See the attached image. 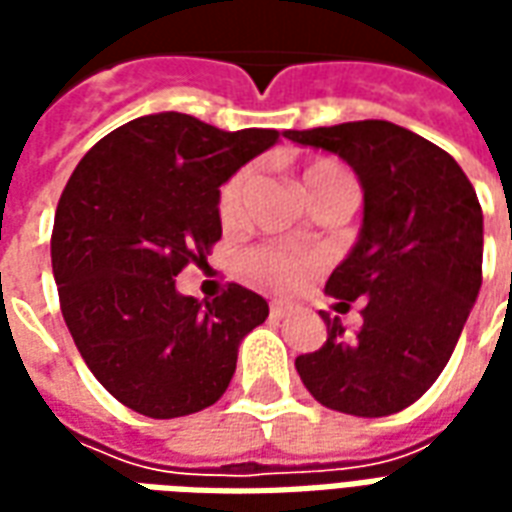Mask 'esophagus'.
<instances>
[{
    "label": "esophagus",
    "mask_w": 512,
    "mask_h": 512,
    "mask_svg": "<svg viewBox=\"0 0 512 512\" xmlns=\"http://www.w3.org/2000/svg\"><path fill=\"white\" fill-rule=\"evenodd\" d=\"M268 312H271V318H285L290 312V307L285 301H271V304H268Z\"/></svg>",
    "instance_id": "34e87169"
}]
</instances>
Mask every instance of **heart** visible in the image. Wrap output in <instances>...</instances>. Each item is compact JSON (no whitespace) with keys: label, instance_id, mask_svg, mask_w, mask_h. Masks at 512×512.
I'll use <instances>...</instances> for the list:
<instances>
[{"label":"heart","instance_id":"b5f03b06","mask_svg":"<svg viewBox=\"0 0 512 512\" xmlns=\"http://www.w3.org/2000/svg\"><path fill=\"white\" fill-rule=\"evenodd\" d=\"M343 172H348V169L340 161H334V158H312L310 164L301 169V183H304V191L310 194L315 186H321L323 180L343 175ZM249 180H252V169L244 167L233 172L222 183L219 200H216L222 222H233L235 216L241 213V200H244ZM312 266H315V257L301 255V252H293V249H285V246H252L244 255V260H241V268H244L246 277L257 282V285H263V288L274 290L299 285Z\"/></svg>","mask_w":512,"mask_h":512}]
</instances>
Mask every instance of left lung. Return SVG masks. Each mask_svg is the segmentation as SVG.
Here are the masks:
<instances>
[{
    "label": "left lung",
    "mask_w": 512,
    "mask_h": 512,
    "mask_svg": "<svg viewBox=\"0 0 512 512\" xmlns=\"http://www.w3.org/2000/svg\"><path fill=\"white\" fill-rule=\"evenodd\" d=\"M345 158L365 189V224L326 293L365 301L359 332L323 312L326 343L296 359L321 406L389 417L428 392L450 362L483 285V208L458 161L408 128L356 120L288 131Z\"/></svg>",
    "instance_id": "1"
}]
</instances>
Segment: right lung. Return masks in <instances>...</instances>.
I'll return each instance as SVG.
<instances>
[{"instance_id":"obj_1","label":"right lung","mask_w":512,"mask_h":512,"mask_svg":"<svg viewBox=\"0 0 512 512\" xmlns=\"http://www.w3.org/2000/svg\"><path fill=\"white\" fill-rule=\"evenodd\" d=\"M279 139L180 112L136 117L95 142L62 189L51 268L79 354L112 397L153 419L213 406L268 304L230 282L200 304L175 277L222 238L219 186Z\"/></svg>"}]
</instances>
